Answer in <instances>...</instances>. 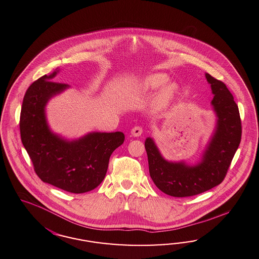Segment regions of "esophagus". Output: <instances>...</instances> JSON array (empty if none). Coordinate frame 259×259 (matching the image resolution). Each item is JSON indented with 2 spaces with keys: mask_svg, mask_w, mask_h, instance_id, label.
I'll return each mask as SVG.
<instances>
[{
  "mask_svg": "<svg viewBox=\"0 0 259 259\" xmlns=\"http://www.w3.org/2000/svg\"><path fill=\"white\" fill-rule=\"evenodd\" d=\"M131 134L134 137H139L143 134V128L141 126H135L134 128L131 130Z\"/></svg>",
  "mask_w": 259,
  "mask_h": 259,
  "instance_id": "esophagus-1",
  "label": "esophagus"
}]
</instances>
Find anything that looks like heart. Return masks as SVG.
<instances>
[{"instance_id":"1","label":"heart","mask_w":259,"mask_h":259,"mask_svg":"<svg viewBox=\"0 0 259 259\" xmlns=\"http://www.w3.org/2000/svg\"><path fill=\"white\" fill-rule=\"evenodd\" d=\"M168 77L164 73H152L142 80L141 85L147 92H157L160 90L157 94L155 99V106L158 110H166L174 106L179 95L180 89L174 83H167Z\"/></svg>"}]
</instances>
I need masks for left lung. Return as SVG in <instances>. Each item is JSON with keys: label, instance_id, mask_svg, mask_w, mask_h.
Here are the masks:
<instances>
[{"label": "left lung", "instance_id": "left-lung-1", "mask_svg": "<svg viewBox=\"0 0 259 259\" xmlns=\"http://www.w3.org/2000/svg\"><path fill=\"white\" fill-rule=\"evenodd\" d=\"M205 77L214 94L211 103L218 119L215 132L197 165L168 162L151 138L145 140L150 177L159 190L171 197L196 196L221 184L241 142V118L232 94L226 83L208 73Z\"/></svg>", "mask_w": 259, "mask_h": 259}]
</instances>
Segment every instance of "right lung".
Masks as SVG:
<instances>
[{
	"label": "right lung",
	"mask_w": 259,
	"mask_h": 259,
	"mask_svg": "<svg viewBox=\"0 0 259 259\" xmlns=\"http://www.w3.org/2000/svg\"><path fill=\"white\" fill-rule=\"evenodd\" d=\"M59 70L34 81L25 93L20 114L21 141L43 182L73 194L90 192L103 181L114 149L123 144L122 132H93L67 141L50 130L45 106L69 88L52 81Z\"/></svg>",
	"instance_id": "obj_1"
}]
</instances>
